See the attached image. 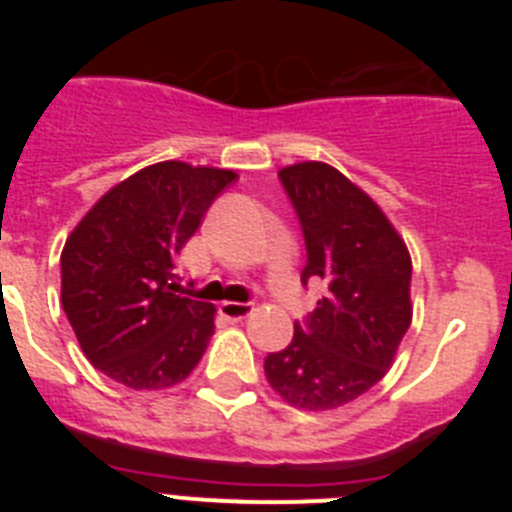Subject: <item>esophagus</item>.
I'll return each instance as SVG.
<instances>
[{"label":"esophagus","instance_id":"esophagus-1","mask_svg":"<svg viewBox=\"0 0 512 512\" xmlns=\"http://www.w3.org/2000/svg\"><path fill=\"white\" fill-rule=\"evenodd\" d=\"M251 302H220L217 305V312L228 320H243L251 312Z\"/></svg>","mask_w":512,"mask_h":512}]
</instances>
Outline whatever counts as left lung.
Instances as JSON below:
<instances>
[{"mask_svg":"<svg viewBox=\"0 0 512 512\" xmlns=\"http://www.w3.org/2000/svg\"><path fill=\"white\" fill-rule=\"evenodd\" d=\"M300 220L302 284L323 282L318 307L295 323L292 343L264 359L289 405L333 410L384 377L413 318L410 253L369 194L320 161L279 171Z\"/></svg>","mask_w":512,"mask_h":512,"instance_id":"obj_1","label":"left lung"}]
</instances>
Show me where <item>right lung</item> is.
<instances>
[{
	"label": "right lung",
	"mask_w": 512,
	"mask_h": 512,
	"mask_svg": "<svg viewBox=\"0 0 512 512\" xmlns=\"http://www.w3.org/2000/svg\"><path fill=\"white\" fill-rule=\"evenodd\" d=\"M238 176L164 161L112 187L61 253L63 312L87 359L130 390L192 374L215 333V307L179 292L176 253Z\"/></svg>",
	"instance_id": "1"
}]
</instances>
